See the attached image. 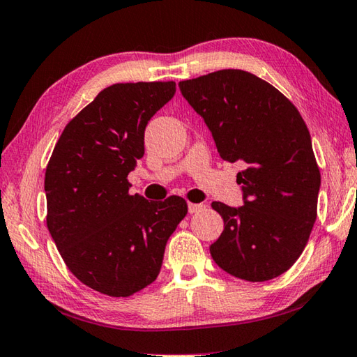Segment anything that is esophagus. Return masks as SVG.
I'll return each mask as SVG.
<instances>
[{
	"mask_svg": "<svg viewBox=\"0 0 357 357\" xmlns=\"http://www.w3.org/2000/svg\"><path fill=\"white\" fill-rule=\"evenodd\" d=\"M205 208V205H202V204H188V211H190L191 214H194V213H199V211H202Z\"/></svg>",
	"mask_w": 357,
	"mask_h": 357,
	"instance_id": "obj_1",
	"label": "esophagus"
}]
</instances>
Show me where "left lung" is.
Listing matches in <instances>:
<instances>
[{
    "mask_svg": "<svg viewBox=\"0 0 357 357\" xmlns=\"http://www.w3.org/2000/svg\"><path fill=\"white\" fill-rule=\"evenodd\" d=\"M204 118L222 160L242 161L236 181L244 205L213 202L224 231L214 262L233 277L267 281L294 266L317 218L320 171L300 112L252 73L220 70L178 82Z\"/></svg>",
    "mask_w": 357,
    "mask_h": 357,
    "instance_id": "left-lung-1",
    "label": "left lung"
}]
</instances>
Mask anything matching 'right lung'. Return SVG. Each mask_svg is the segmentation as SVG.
Listing matches in <instances>:
<instances>
[{
	"label": "right lung",
	"instance_id": "add662e5",
	"mask_svg": "<svg viewBox=\"0 0 357 357\" xmlns=\"http://www.w3.org/2000/svg\"><path fill=\"white\" fill-rule=\"evenodd\" d=\"M176 82L115 84L74 116L45 172L46 225L80 283L130 297L157 280L165 247L186 216V200L129 194L144 155V130L171 100Z\"/></svg>",
	"mask_w": 357,
	"mask_h": 357
}]
</instances>
